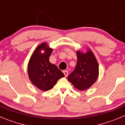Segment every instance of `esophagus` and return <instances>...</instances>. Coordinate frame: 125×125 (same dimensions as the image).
Returning a JSON list of instances; mask_svg holds the SVG:
<instances>
[{"label":"esophagus","mask_w":125,"mask_h":125,"mask_svg":"<svg viewBox=\"0 0 125 125\" xmlns=\"http://www.w3.org/2000/svg\"><path fill=\"white\" fill-rule=\"evenodd\" d=\"M63 73L66 77H67V76H68V71H64Z\"/></svg>","instance_id":"1"}]
</instances>
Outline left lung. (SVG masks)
I'll list each match as a JSON object with an SVG mask.
<instances>
[{
    "instance_id": "1",
    "label": "left lung",
    "mask_w": 125,
    "mask_h": 125,
    "mask_svg": "<svg viewBox=\"0 0 125 125\" xmlns=\"http://www.w3.org/2000/svg\"><path fill=\"white\" fill-rule=\"evenodd\" d=\"M78 62L74 70L68 76V79L74 86L81 91L91 87L96 81L99 73L98 64L90 51L85 54L77 52Z\"/></svg>"
}]
</instances>
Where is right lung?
I'll return each mask as SVG.
<instances>
[{
	"instance_id": "obj_1",
	"label": "right lung",
	"mask_w": 125,
	"mask_h": 125,
	"mask_svg": "<svg viewBox=\"0 0 125 125\" xmlns=\"http://www.w3.org/2000/svg\"><path fill=\"white\" fill-rule=\"evenodd\" d=\"M42 49L45 53H40ZM52 49L42 43L36 48L32 55L28 64V74L31 82L39 89L48 91L57 83V80L64 76L63 73L55 64L49 62V57Z\"/></svg>"
}]
</instances>
